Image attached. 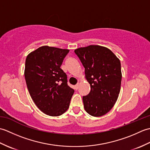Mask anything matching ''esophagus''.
Here are the masks:
<instances>
[{
    "mask_svg": "<svg viewBox=\"0 0 150 150\" xmlns=\"http://www.w3.org/2000/svg\"><path fill=\"white\" fill-rule=\"evenodd\" d=\"M79 86H80V84H79V82H78V83L75 85V89H76V90H77V89L79 88Z\"/></svg>",
    "mask_w": 150,
    "mask_h": 150,
    "instance_id": "34e87169",
    "label": "esophagus"
}]
</instances>
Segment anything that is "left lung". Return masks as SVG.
I'll return each mask as SVG.
<instances>
[{"label": "left lung", "mask_w": 150, "mask_h": 150, "mask_svg": "<svg viewBox=\"0 0 150 150\" xmlns=\"http://www.w3.org/2000/svg\"><path fill=\"white\" fill-rule=\"evenodd\" d=\"M75 53L85 68V78L91 91L82 97L86 111L93 117L106 114L115 104L120 90V60L106 47L90 45Z\"/></svg>", "instance_id": "8db88e82"}]
</instances>
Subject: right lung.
<instances>
[{"label":"right lung","mask_w":150,"mask_h":150,"mask_svg":"<svg viewBox=\"0 0 150 150\" xmlns=\"http://www.w3.org/2000/svg\"><path fill=\"white\" fill-rule=\"evenodd\" d=\"M69 52L44 46L26 57L24 77L28 91L37 108L50 116L65 113L74 93L67 84L66 74L60 68Z\"/></svg>","instance_id":"1"}]
</instances>
